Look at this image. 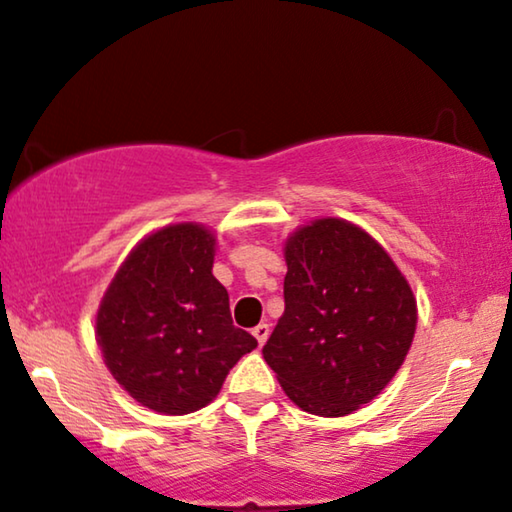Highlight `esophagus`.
Returning <instances> with one entry per match:
<instances>
[{
	"label": "esophagus",
	"mask_w": 512,
	"mask_h": 512,
	"mask_svg": "<svg viewBox=\"0 0 512 512\" xmlns=\"http://www.w3.org/2000/svg\"><path fill=\"white\" fill-rule=\"evenodd\" d=\"M269 332H271L269 325H267V323H260V325L255 327V330H252V335H255L257 344L264 346V342H267V339H269Z\"/></svg>",
	"instance_id": "34e87169"
}]
</instances>
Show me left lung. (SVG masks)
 <instances>
[{
  "mask_svg": "<svg viewBox=\"0 0 512 512\" xmlns=\"http://www.w3.org/2000/svg\"><path fill=\"white\" fill-rule=\"evenodd\" d=\"M285 311L264 360L304 412L344 417L400 370L417 330V299L370 234L335 217L285 243Z\"/></svg>",
  "mask_w": 512,
  "mask_h": 512,
  "instance_id": "1",
  "label": "left lung"
}]
</instances>
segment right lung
<instances>
[{
	"label": "right lung",
	"mask_w": 512,
	"mask_h": 512,
	"mask_svg": "<svg viewBox=\"0 0 512 512\" xmlns=\"http://www.w3.org/2000/svg\"><path fill=\"white\" fill-rule=\"evenodd\" d=\"M213 257L208 229L163 227L128 255L102 297L95 327L109 372L154 412L206 407L238 358L257 346L231 323Z\"/></svg>",
	"instance_id": "right-lung-1"
}]
</instances>
